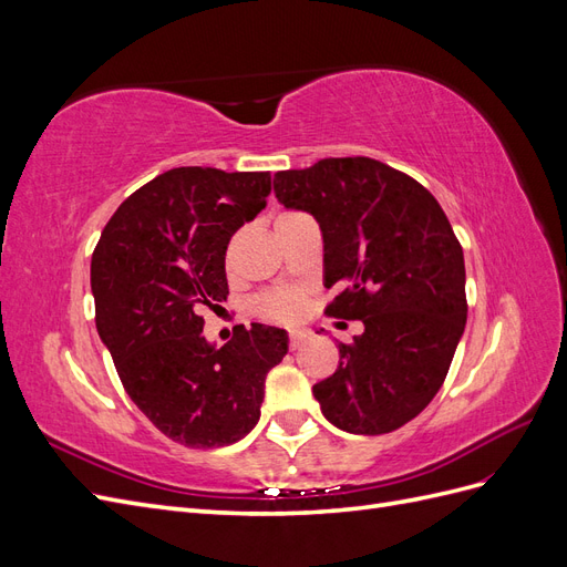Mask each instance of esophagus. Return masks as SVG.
I'll return each mask as SVG.
<instances>
[{"mask_svg": "<svg viewBox=\"0 0 567 567\" xmlns=\"http://www.w3.org/2000/svg\"><path fill=\"white\" fill-rule=\"evenodd\" d=\"M305 340H307V333H305V331L290 333V336H288V348H290V350H298Z\"/></svg>", "mask_w": 567, "mask_h": 567, "instance_id": "esophagus-1", "label": "esophagus"}]
</instances>
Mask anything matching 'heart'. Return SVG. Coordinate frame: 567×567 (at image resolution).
Returning a JSON list of instances; mask_svg holds the SVG:
<instances>
[{
	"instance_id": "1",
	"label": "heart",
	"mask_w": 567,
	"mask_h": 567,
	"mask_svg": "<svg viewBox=\"0 0 567 567\" xmlns=\"http://www.w3.org/2000/svg\"><path fill=\"white\" fill-rule=\"evenodd\" d=\"M234 246H229L227 265L231 267ZM307 307V290L300 286H281L271 288L255 300V312L274 323H296Z\"/></svg>"
}]
</instances>
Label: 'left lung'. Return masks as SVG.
I'll list each match as a JSON object with an SVG mask.
<instances>
[{
    "mask_svg": "<svg viewBox=\"0 0 567 567\" xmlns=\"http://www.w3.org/2000/svg\"><path fill=\"white\" fill-rule=\"evenodd\" d=\"M274 192L319 221L326 286H340L323 312L364 323L312 388L321 414L354 435L398 431L442 388L466 326V267L447 215L414 177L367 156L284 169Z\"/></svg>",
    "mask_w": 567,
    "mask_h": 567,
    "instance_id": "1",
    "label": "left lung"
}]
</instances>
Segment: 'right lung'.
Here are the masks:
<instances>
[{"label":"right lung","instance_id":"obj_1","mask_svg":"<svg viewBox=\"0 0 567 567\" xmlns=\"http://www.w3.org/2000/svg\"><path fill=\"white\" fill-rule=\"evenodd\" d=\"M269 173L175 167L120 203L92 255L96 331L130 400L173 442L215 450L260 421L265 379L286 331L236 326L203 336V310L227 300L229 238L267 205Z\"/></svg>","mask_w":567,"mask_h":567}]
</instances>
